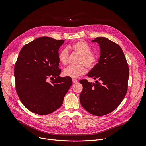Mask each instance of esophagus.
Instances as JSON below:
<instances>
[{
    "instance_id": "esophagus-1",
    "label": "esophagus",
    "mask_w": 146,
    "mask_h": 146,
    "mask_svg": "<svg viewBox=\"0 0 146 146\" xmlns=\"http://www.w3.org/2000/svg\"><path fill=\"white\" fill-rule=\"evenodd\" d=\"M72 81H73V83H76V82H77V80L76 79H75V78H73V79H72Z\"/></svg>"
}]
</instances>
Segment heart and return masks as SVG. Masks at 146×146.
I'll return each instance as SVG.
<instances>
[{
    "instance_id": "obj_1",
    "label": "heart",
    "mask_w": 146,
    "mask_h": 146,
    "mask_svg": "<svg viewBox=\"0 0 146 146\" xmlns=\"http://www.w3.org/2000/svg\"><path fill=\"white\" fill-rule=\"evenodd\" d=\"M72 50L80 55L78 65L69 66L64 71V76L71 78H77L86 73L87 67L90 70L94 69L98 64V57L96 54L91 52V47L84 41H78L72 46ZM69 51L68 47L61 50L58 54L60 63L65 65L68 64Z\"/></svg>"
}]
</instances>
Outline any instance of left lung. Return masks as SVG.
Returning a JSON list of instances; mask_svg holds the SVG:
<instances>
[{
	"instance_id": "8db88e82",
	"label": "left lung",
	"mask_w": 146,
	"mask_h": 146,
	"mask_svg": "<svg viewBox=\"0 0 146 146\" xmlns=\"http://www.w3.org/2000/svg\"><path fill=\"white\" fill-rule=\"evenodd\" d=\"M100 48L96 66L87 76L96 83L82 79L80 95L82 106L90 114L102 116L114 111L121 103L128 90L129 75L125 56L119 45L109 39L99 37L92 40Z\"/></svg>"
}]
</instances>
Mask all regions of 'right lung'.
Masks as SVG:
<instances>
[{
	"instance_id": "right-lung-1",
	"label": "right lung",
	"mask_w": 146,
	"mask_h": 146,
	"mask_svg": "<svg viewBox=\"0 0 146 146\" xmlns=\"http://www.w3.org/2000/svg\"><path fill=\"white\" fill-rule=\"evenodd\" d=\"M64 40L41 37L25 44L14 66L15 89L24 106L39 115L58 109L72 84L71 77H60L58 51ZM48 78L54 79L48 83Z\"/></svg>"
}]
</instances>
